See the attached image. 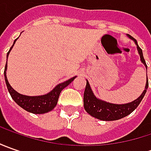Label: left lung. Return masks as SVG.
<instances>
[{
	"label": "left lung",
	"instance_id": "8db88e82",
	"mask_svg": "<svg viewBox=\"0 0 151 151\" xmlns=\"http://www.w3.org/2000/svg\"><path fill=\"white\" fill-rule=\"evenodd\" d=\"M129 38L132 39L137 46V50L140 57V60L144 64V65L146 68V74H147V65L145 60L143 56L142 50L139 47L136 39L133 38L129 34L127 35ZM148 78L146 75V84L145 90L143 91L141 95L139 96L134 101L129 102V103H124V104H114L111 102L101 100L97 98L93 91L91 88L90 84L88 81L86 80V86L85 88L84 91V108L86 111V113H89L91 116L94 117L97 119H100L102 121H114L118 119H123L129 114H130L134 109L136 108L140 101H142L143 97L145 96L146 93V90L148 89Z\"/></svg>",
	"mask_w": 151,
	"mask_h": 151
}]
</instances>
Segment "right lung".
Segmentation results:
<instances>
[{
    "label": "right lung",
    "mask_w": 151,
    "mask_h": 151,
    "mask_svg": "<svg viewBox=\"0 0 151 151\" xmlns=\"http://www.w3.org/2000/svg\"><path fill=\"white\" fill-rule=\"evenodd\" d=\"M17 38L15 39L12 46L11 47V49L8 51V53L6 55V59L8 58L9 54H10L12 49L13 48ZM6 70H7V61H6V64L5 66L4 76H5L6 84L7 89H8L9 93L12 96V98L16 101V103L17 105H19L21 107H22L24 110H26L29 113H35V114H42V113H49L50 111H52L55 107V106L57 105L58 99H59L61 91L64 88H65L67 86L70 84L75 80V78L76 77V76H74L72 78L69 79L66 81H64L62 83L58 84L53 90L50 91V92L47 94L41 95V96H26V95H22V94L18 93L17 91H15L11 86V85L9 84L8 80L6 77Z\"/></svg>",
    "instance_id": "right-lung-1"
}]
</instances>
